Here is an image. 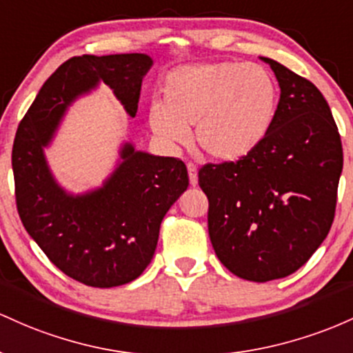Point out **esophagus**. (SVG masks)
<instances>
[{"instance_id":"esophagus-1","label":"esophagus","mask_w":353,"mask_h":353,"mask_svg":"<svg viewBox=\"0 0 353 353\" xmlns=\"http://www.w3.org/2000/svg\"><path fill=\"white\" fill-rule=\"evenodd\" d=\"M188 176H190V185H192V187H196V183H198V170H196V165H193V163H188Z\"/></svg>"}]
</instances>
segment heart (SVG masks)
I'll return each instance as SVG.
<instances>
[{
	"label": "heart",
	"instance_id": "obj_1",
	"mask_svg": "<svg viewBox=\"0 0 353 353\" xmlns=\"http://www.w3.org/2000/svg\"><path fill=\"white\" fill-rule=\"evenodd\" d=\"M279 91L273 77L255 63L213 61L173 70L163 100L148 110L150 128L166 145H185L195 126L198 148L223 163L259 148L270 132Z\"/></svg>",
	"mask_w": 353,
	"mask_h": 353
}]
</instances>
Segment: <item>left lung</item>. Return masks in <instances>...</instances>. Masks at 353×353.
Wrapping results in <instances>:
<instances>
[{"mask_svg": "<svg viewBox=\"0 0 353 353\" xmlns=\"http://www.w3.org/2000/svg\"><path fill=\"white\" fill-rule=\"evenodd\" d=\"M260 59L280 86L270 132L248 157L205 165L198 183L220 262L240 279L270 282L299 270L328 235L343 153L330 106L314 83Z\"/></svg>", "mask_w": 353, "mask_h": 353, "instance_id": "left-lung-1", "label": "left lung"}]
</instances>
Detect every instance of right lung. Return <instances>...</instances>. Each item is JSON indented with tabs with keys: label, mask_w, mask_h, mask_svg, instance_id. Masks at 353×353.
Here are the masks:
<instances>
[{
	"label": "right lung",
	"mask_w": 353,
	"mask_h": 353,
	"mask_svg": "<svg viewBox=\"0 0 353 353\" xmlns=\"http://www.w3.org/2000/svg\"><path fill=\"white\" fill-rule=\"evenodd\" d=\"M152 65L143 53L70 58L41 86L14 137L11 163L19 219L59 270L90 287H118L143 273L155 255L165 213L188 188L187 166L123 143L117 168L101 187L73 195L53 176L45 148L66 110L100 83L134 118Z\"/></svg>",
	"instance_id": "right-lung-1"
}]
</instances>
